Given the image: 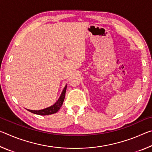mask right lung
<instances>
[{"label":"right lung","mask_w":152,"mask_h":152,"mask_svg":"<svg viewBox=\"0 0 152 152\" xmlns=\"http://www.w3.org/2000/svg\"><path fill=\"white\" fill-rule=\"evenodd\" d=\"M66 87L67 86L64 87V88L62 91V93H61L60 99H58V101L56 102V103L48 108H46V109H42V110H29V112L34 113L36 115H51L53 114V113H57L59 109H60L61 107L62 106L63 102L64 101V98H65V94H66Z\"/></svg>","instance_id":"right-lung-1"}]
</instances>
